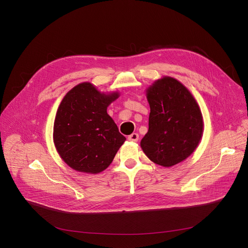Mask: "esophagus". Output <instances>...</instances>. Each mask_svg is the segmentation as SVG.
Masks as SVG:
<instances>
[{
    "mask_svg": "<svg viewBox=\"0 0 248 248\" xmlns=\"http://www.w3.org/2000/svg\"><path fill=\"white\" fill-rule=\"evenodd\" d=\"M138 138H139V135L137 133H132L127 137V139L131 141V142H136V141H138Z\"/></svg>",
    "mask_w": 248,
    "mask_h": 248,
    "instance_id": "esophagus-1",
    "label": "esophagus"
}]
</instances>
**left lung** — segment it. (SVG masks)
Returning a JSON list of instances; mask_svg holds the SVG:
<instances>
[{
    "mask_svg": "<svg viewBox=\"0 0 248 248\" xmlns=\"http://www.w3.org/2000/svg\"><path fill=\"white\" fill-rule=\"evenodd\" d=\"M149 129L140 146L155 164L170 168L187 159L203 135L199 105L178 79L163 77L146 88Z\"/></svg>",
    "mask_w": 248,
    "mask_h": 248,
    "instance_id": "left-lung-1",
    "label": "left lung"
}]
</instances>
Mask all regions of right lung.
Segmentation results:
<instances>
[{
  "label": "right lung",
  "mask_w": 248,
  "mask_h": 248,
  "mask_svg": "<svg viewBox=\"0 0 248 248\" xmlns=\"http://www.w3.org/2000/svg\"><path fill=\"white\" fill-rule=\"evenodd\" d=\"M119 97V91L101 92L91 82H81L64 95L57 110L53 140L68 167L96 174L111 165L126 139L107 113Z\"/></svg>",
  "instance_id": "add662e5"
}]
</instances>
